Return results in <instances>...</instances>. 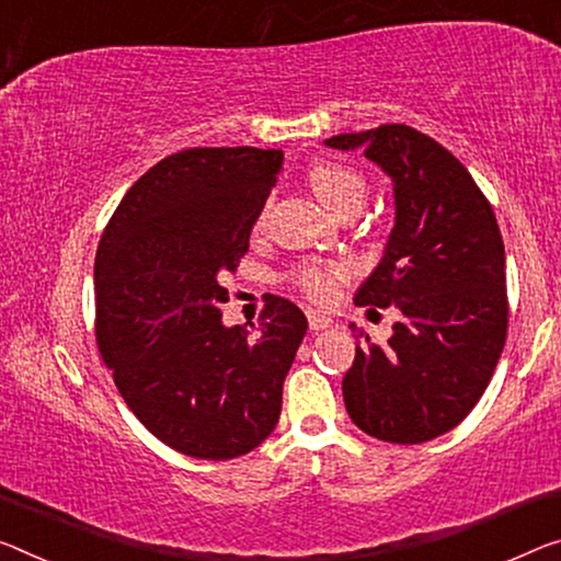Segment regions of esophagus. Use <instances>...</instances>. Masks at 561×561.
Returning <instances> with one entry per match:
<instances>
[{
  "instance_id": "obj_1",
  "label": "esophagus",
  "mask_w": 561,
  "mask_h": 561,
  "mask_svg": "<svg viewBox=\"0 0 561 561\" xmlns=\"http://www.w3.org/2000/svg\"><path fill=\"white\" fill-rule=\"evenodd\" d=\"M333 323V318L329 313H321V310H308V325L310 331H323Z\"/></svg>"
}]
</instances>
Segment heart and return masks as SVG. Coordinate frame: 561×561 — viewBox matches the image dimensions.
Wrapping results in <instances>:
<instances>
[{"instance_id": "1", "label": "heart", "mask_w": 561, "mask_h": 561, "mask_svg": "<svg viewBox=\"0 0 561 561\" xmlns=\"http://www.w3.org/2000/svg\"><path fill=\"white\" fill-rule=\"evenodd\" d=\"M308 178H310V187H313V193L318 195V201H321L331 213H339L353 203L364 205L366 201V180L360 178L358 172H353L343 165L318 162V165H313V170H310ZM265 215H268V210L257 215V222H255L257 230L265 226ZM343 278H346V268H339V265H333V268H316L313 265V268H304L298 273V286L304 288L308 298L318 300V304H325V300H331L335 296L339 283Z\"/></svg>"}]
</instances>
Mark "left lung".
<instances>
[{"label":"left lung","instance_id":"1","mask_svg":"<svg viewBox=\"0 0 561 561\" xmlns=\"http://www.w3.org/2000/svg\"><path fill=\"white\" fill-rule=\"evenodd\" d=\"M333 150H364L393 183V228L356 306H396L383 346L364 331L343 376L360 431L424 444L459 426L491 381L506 341V261L494 210L469 170L407 125L335 135ZM374 310V308H370Z\"/></svg>","mask_w":561,"mask_h":561}]
</instances>
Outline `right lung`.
Here are the masks:
<instances>
[{"label": "right lung", "mask_w": 561, "mask_h": 561, "mask_svg": "<svg viewBox=\"0 0 561 561\" xmlns=\"http://www.w3.org/2000/svg\"><path fill=\"white\" fill-rule=\"evenodd\" d=\"M283 150L191 148L125 193L94 257V331L117 391L162 444L195 459L253 451L278 424L308 321L268 296L255 335L222 323Z\"/></svg>", "instance_id": "obj_1"}]
</instances>
